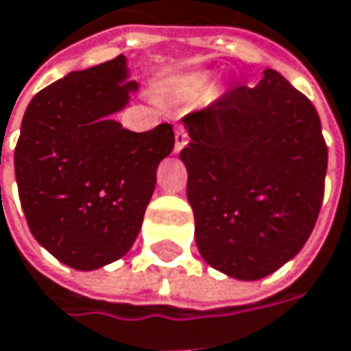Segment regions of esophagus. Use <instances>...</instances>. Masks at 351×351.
Returning <instances> with one entry per match:
<instances>
[{
  "label": "esophagus",
  "mask_w": 351,
  "mask_h": 351,
  "mask_svg": "<svg viewBox=\"0 0 351 351\" xmlns=\"http://www.w3.org/2000/svg\"><path fill=\"white\" fill-rule=\"evenodd\" d=\"M187 142H189V140H187V132H185V128L184 126H178V128H176V146H173V152L180 154V152L187 146Z\"/></svg>",
  "instance_id": "1"
}]
</instances>
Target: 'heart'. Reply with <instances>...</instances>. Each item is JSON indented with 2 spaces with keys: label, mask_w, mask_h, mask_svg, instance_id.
Masks as SVG:
<instances>
[{
  "label": "heart",
  "mask_w": 351,
  "mask_h": 351,
  "mask_svg": "<svg viewBox=\"0 0 351 351\" xmlns=\"http://www.w3.org/2000/svg\"><path fill=\"white\" fill-rule=\"evenodd\" d=\"M211 84V77L209 73H185L180 75L169 82V93L180 100H191V98L199 97L202 93H205Z\"/></svg>",
  "instance_id": "obj_1"
}]
</instances>
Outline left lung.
<instances>
[{
	"label": "left lung",
	"instance_id": "obj_1",
	"mask_svg": "<svg viewBox=\"0 0 351 351\" xmlns=\"http://www.w3.org/2000/svg\"><path fill=\"white\" fill-rule=\"evenodd\" d=\"M187 202L207 265L265 278L304 247L324 197L328 148L316 108L280 73L239 84L184 118Z\"/></svg>",
	"mask_w": 351,
	"mask_h": 351
}]
</instances>
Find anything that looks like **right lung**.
Instances as JSON below:
<instances>
[{
	"mask_svg": "<svg viewBox=\"0 0 351 351\" xmlns=\"http://www.w3.org/2000/svg\"><path fill=\"white\" fill-rule=\"evenodd\" d=\"M140 88L124 55L73 71L37 93L15 146V178L37 243L77 271L128 253L142 229L156 169L173 130L130 132L116 122Z\"/></svg>",
	"mask_w": 351,
	"mask_h": 351,
	"instance_id": "obj_1",
	"label": "right lung"
}]
</instances>
